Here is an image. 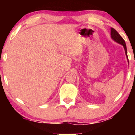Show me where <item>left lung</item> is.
<instances>
[{"label":"left lung","instance_id":"left-lung-1","mask_svg":"<svg viewBox=\"0 0 135 135\" xmlns=\"http://www.w3.org/2000/svg\"><path fill=\"white\" fill-rule=\"evenodd\" d=\"M110 31H111V32H110L111 37H112V39L114 40V41H115L116 42L119 43V44H121L123 46V47H124V50H125V53H126V56L128 57V55H127L126 45V43H125L124 40L123 39V38H122V37L119 35V33L114 28H111Z\"/></svg>","mask_w":135,"mask_h":135}]
</instances>
